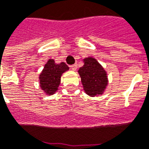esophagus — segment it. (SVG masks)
I'll list each match as a JSON object with an SVG mask.
<instances>
[{"mask_svg": "<svg viewBox=\"0 0 149 149\" xmlns=\"http://www.w3.org/2000/svg\"><path fill=\"white\" fill-rule=\"evenodd\" d=\"M77 64H73V65L71 66V69L72 71H76L77 70Z\"/></svg>", "mask_w": 149, "mask_h": 149, "instance_id": "34e87169", "label": "esophagus"}]
</instances>
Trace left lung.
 I'll return each mask as SVG.
<instances>
[{
  "mask_svg": "<svg viewBox=\"0 0 149 149\" xmlns=\"http://www.w3.org/2000/svg\"><path fill=\"white\" fill-rule=\"evenodd\" d=\"M84 65L80 68L78 73L85 93L91 97L102 95L109 85L108 73L104 67L95 58H85Z\"/></svg>",
  "mask_w": 149,
  "mask_h": 149,
  "instance_id": "left-lung-1",
  "label": "left lung"
}]
</instances>
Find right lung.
I'll use <instances>...</instances> for the list:
<instances>
[{
    "mask_svg": "<svg viewBox=\"0 0 149 149\" xmlns=\"http://www.w3.org/2000/svg\"><path fill=\"white\" fill-rule=\"evenodd\" d=\"M69 68L65 63H56L53 58H49L39 75L40 88L47 95H53L58 90L63 73Z\"/></svg>",
    "mask_w": 149,
    "mask_h": 149,
    "instance_id": "1",
    "label": "right lung"
}]
</instances>
